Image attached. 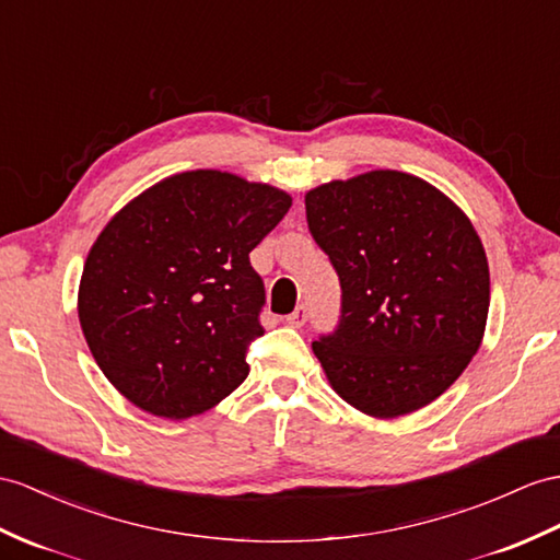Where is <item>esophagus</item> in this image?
<instances>
[{"instance_id": "34e87169", "label": "esophagus", "mask_w": 560, "mask_h": 560, "mask_svg": "<svg viewBox=\"0 0 560 560\" xmlns=\"http://www.w3.org/2000/svg\"><path fill=\"white\" fill-rule=\"evenodd\" d=\"M306 318H308V311H306V306H296L288 318H284V323H288L290 327H302L304 323H306Z\"/></svg>"}]
</instances>
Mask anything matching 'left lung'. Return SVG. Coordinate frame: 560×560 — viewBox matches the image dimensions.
<instances>
[{
  "label": "left lung",
  "instance_id": "1",
  "mask_svg": "<svg viewBox=\"0 0 560 560\" xmlns=\"http://www.w3.org/2000/svg\"><path fill=\"white\" fill-rule=\"evenodd\" d=\"M306 221L342 282V320L313 342L330 387L377 420L442 397L487 327L470 218L422 177L383 168L308 189Z\"/></svg>",
  "mask_w": 560,
  "mask_h": 560
}]
</instances>
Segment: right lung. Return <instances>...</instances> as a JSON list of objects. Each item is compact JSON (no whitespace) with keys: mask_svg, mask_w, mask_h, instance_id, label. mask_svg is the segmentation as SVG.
Masks as SVG:
<instances>
[{"mask_svg":"<svg viewBox=\"0 0 560 560\" xmlns=\"http://www.w3.org/2000/svg\"><path fill=\"white\" fill-rule=\"evenodd\" d=\"M290 207L280 187L199 168L163 177L112 215L85 258L78 318L130 404L187 420L247 380L266 299L249 252Z\"/></svg>","mask_w":560,"mask_h":560,"instance_id":"obj_1","label":"right lung"}]
</instances>
